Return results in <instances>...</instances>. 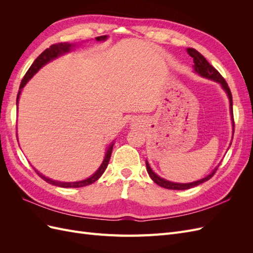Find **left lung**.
Masks as SVG:
<instances>
[{"label":"left lung","instance_id":"obj_1","mask_svg":"<svg viewBox=\"0 0 253 253\" xmlns=\"http://www.w3.org/2000/svg\"><path fill=\"white\" fill-rule=\"evenodd\" d=\"M187 52L189 53L190 57L193 58V63H194L193 70H194V72L197 75H200L201 77H203V78L210 79V80H213V81L219 83L220 86L223 87V89L226 91V94L229 98V103H230V115H231V119H232V126L234 127L233 111H232V95H231L230 88H229L227 82L225 81V79L223 77H221L220 74L215 70V68H214L208 62V61L206 60V58L202 55V53H200L194 48H187ZM233 131H234V128H233ZM232 137H233V135H232ZM230 145H231V142H230ZM145 165H147V171H148V174L150 175V177L152 178V180L154 181L155 183H157L158 186L166 188V189H170V190H187V189H190V188H193V187L201 185V183H203L207 180H209L214 175V173H215V171L217 170V168H218V166H217L215 169H214L209 175H207L206 177H204L200 180L192 181V182H187V183H179V182H173V181L167 180L163 177H160V176H158L154 171L151 169L148 160H145Z\"/></svg>","mask_w":253,"mask_h":253}]
</instances>
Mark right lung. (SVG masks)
<instances>
[{
    "label": "right lung",
    "instance_id": "add662e5",
    "mask_svg": "<svg viewBox=\"0 0 253 253\" xmlns=\"http://www.w3.org/2000/svg\"><path fill=\"white\" fill-rule=\"evenodd\" d=\"M108 36H100V37H97L96 40L97 41H105L106 39H108ZM75 47H77V44H74V43H58V44H52L51 46L47 49H45L41 55L38 57L35 61L34 63L32 64V66L29 67V70L27 71V73L25 74L24 78H23L21 84H20V88H19V93H18V96H17V109H18V103H19V98H20V95L22 93V89L23 87H24L26 85V83L32 79L34 76L39 72L41 68L46 65L47 63H49L50 61L57 59L58 57L64 55V53H67V52H71L72 50L75 49ZM113 147H114V141L111 142V144L109 145L108 150H106L105 152V155H104V158H103V162L102 164L100 165V167L98 168V170L93 174L90 175L89 177H87L86 179H83V180H79V181H71V182H66V181H59V180H53V179H50L48 177H46V176H44L42 173H40L39 171H37L35 169V171L37 172V174L40 176V177L42 179H44L46 182L50 183V185H53V186H57V187H61V188H80V187H84V186H88L90 185V183L95 182L96 180H98L99 178H100V176L103 174V172L105 171L106 168H108V165H109V162H110V158H111V155H112V151H113Z\"/></svg>",
    "mask_w": 253,
    "mask_h": 253
}]
</instances>
